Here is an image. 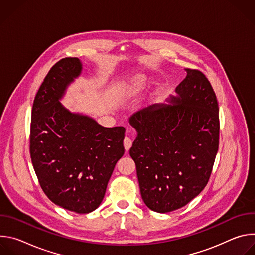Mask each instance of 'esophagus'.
<instances>
[{"mask_svg":"<svg viewBox=\"0 0 255 255\" xmlns=\"http://www.w3.org/2000/svg\"><path fill=\"white\" fill-rule=\"evenodd\" d=\"M124 146H125V149L128 151L131 146H132V140L130 137H125L124 138Z\"/></svg>","mask_w":255,"mask_h":255,"instance_id":"34e87169","label":"esophagus"}]
</instances>
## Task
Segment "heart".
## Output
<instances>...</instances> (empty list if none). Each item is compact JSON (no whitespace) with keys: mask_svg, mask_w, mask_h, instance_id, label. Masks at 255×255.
Wrapping results in <instances>:
<instances>
[{"mask_svg":"<svg viewBox=\"0 0 255 255\" xmlns=\"http://www.w3.org/2000/svg\"><path fill=\"white\" fill-rule=\"evenodd\" d=\"M147 85V78L143 75L133 77L127 85V92L130 95H135L142 91Z\"/></svg>","mask_w":255,"mask_h":255,"instance_id":"heart-1","label":"heart"}]
</instances>
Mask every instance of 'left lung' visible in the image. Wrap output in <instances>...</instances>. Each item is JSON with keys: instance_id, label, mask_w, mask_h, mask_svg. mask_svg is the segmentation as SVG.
<instances>
[{"instance_id": "1", "label": "left lung", "mask_w": 255, "mask_h": 255, "mask_svg": "<svg viewBox=\"0 0 255 255\" xmlns=\"http://www.w3.org/2000/svg\"><path fill=\"white\" fill-rule=\"evenodd\" d=\"M185 69L172 105L155 104L129 119L137 131L129 153L141 197L158 213L186 206L204 190L219 148L215 92L202 71Z\"/></svg>"}]
</instances>
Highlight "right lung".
<instances>
[{"instance_id": "right-lung-1", "label": "right lung", "mask_w": 255, "mask_h": 255, "mask_svg": "<svg viewBox=\"0 0 255 255\" xmlns=\"http://www.w3.org/2000/svg\"><path fill=\"white\" fill-rule=\"evenodd\" d=\"M81 71L77 57L62 58L48 71L32 107L30 156L48 199L68 211L87 214L102 203L124 154L125 128L103 127L60 104L65 89Z\"/></svg>"}]
</instances>
